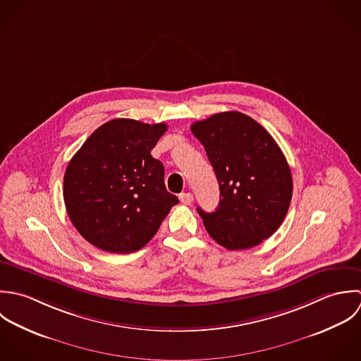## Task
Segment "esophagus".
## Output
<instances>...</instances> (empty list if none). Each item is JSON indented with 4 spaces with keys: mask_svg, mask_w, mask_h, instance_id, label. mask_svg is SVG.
Masks as SVG:
<instances>
[{
    "mask_svg": "<svg viewBox=\"0 0 361 361\" xmlns=\"http://www.w3.org/2000/svg\"><path fill=\"white\" fill-rule=\"evenodd\" d=\"M180 201L184 205H191L194 201V197L191 192H183V194H180Z\"/></svg>",
    "mask_w": 361,
    "mask_h": 361,
    "instance_id": "1",
    "label": "esophagus"
}]
</instances>
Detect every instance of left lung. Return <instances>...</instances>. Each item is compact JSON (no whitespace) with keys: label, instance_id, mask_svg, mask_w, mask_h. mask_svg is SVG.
Wrapping results in <instances>:
<instances>
[{"label":"left lung","instance_id":"left-lung-1","mask_svg":"<svg viewBox=\"0 0 361 361\" xmlns=\"http://www.w3.org/2000/svg\"><path fill=\"white\" fill-rule=\"evenodd\" d=\"M215 170L220 201L204 212L209 235L227 250H247L271 237L288 214L293 180L271 134L251 117L224 111L191 126Z\"/></svg>","mask_w":361,"mask_h":361}]
</instances>
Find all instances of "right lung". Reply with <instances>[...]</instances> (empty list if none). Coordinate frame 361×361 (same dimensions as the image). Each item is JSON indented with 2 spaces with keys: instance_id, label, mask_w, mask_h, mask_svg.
Masks as SVG:
<instances>
[{
  "instance_id": "obj_1",
  "label": "right lung",
  "mask_w": 361,
  "mask_h": 361,
  "mask_svg": "<svg viewBox=\"0 0 361 361\" xmlns=\"http://www.w3.org/2000/svg\"><path fill=\"white\" fill-rule=\"evenodd\" d=\"M164 123L116 118L100 126L73 154L64 202L75 228L94 247L116 254L141 250L178 198L164 185V167L150 150Z\"/></svg>"
}]
</instances>
